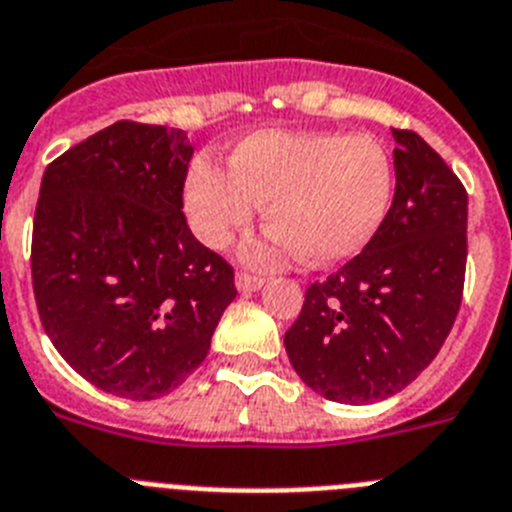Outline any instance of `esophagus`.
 <instances>
[{
    "label": "esophagus",
    "mask_w": 512,
    "mask_h": 512,
    "mask_svg": "<svg viewBox=\"0 0 512 512\" xmlns=\"http://www.w3.org/2000/svg\"><path fill=\"white\" fill-rule=\"evenodd\" d=\"M265 278L260 275H250V273H237V288L239 293H252V291H260Z\"/></svg>",
    "instance_id": "esophagus-1"
}]
</instances>
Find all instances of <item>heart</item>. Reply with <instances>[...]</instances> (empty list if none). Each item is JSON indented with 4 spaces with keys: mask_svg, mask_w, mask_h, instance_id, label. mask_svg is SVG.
Returning <instances> with one entry per match:
<instances>
[{
    "mask_svg": "<svg viewBox=\"0 0 512 512\" xmlns=\"http://www.w3.org/2000/svg\"><path fill=\"white\" fill-rule=\"evenodd\" d=\"M394 193L389 151L371 136L335 131H257L229 151V170L198 157L185 177L195 234L226 247L265 206L270 239L250 255L309 265L348 260L376 237Z\"/></svg>",
    "mask_w": 512,
    "mask_h": 512,
    "instance_id": "heart-1",
    "label": "heart"
}]
</instances>
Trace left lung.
<instances>
[{
  "label": "left lung",
  "mask_w": 512,
  "mask_h": 512,
  "mask_svg": "<svg viewBox=\"0 0 512 512\" xmlns=\"http://www.w3.org/2000/svg\"><path fill=\"white\" fill-rule=\"evenodd\" d=\"M397 141L394 201L361 255L311 283L283 342L309 389L342 404L391 397L443 348L466 273V190L415 131Z\"/></svg>",
  "instance_id": "left-lung-1"
}]
</instances>
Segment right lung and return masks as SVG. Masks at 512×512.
<instances>
[{"label": "right lung", "mask_w": 512, "mask_h": 512, "mask_svg": "<svg viewBox=\"0 0 512 512\" xmlns=\"http://www.w3.org/2000/svg\"><path fill=\"white\" fill-rule=\"evenodd\" d=\"M180 128L118 121L43 172L33 293L53 348L97 389L157 399L206 361L234 270L193 237Z\"/></svg>", "instance_id": "right-lung-1"}]
</instances>
